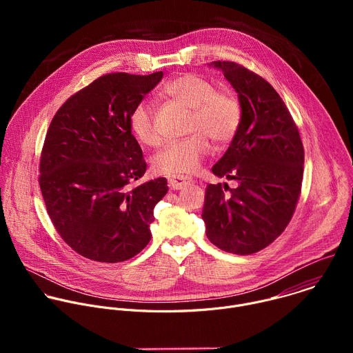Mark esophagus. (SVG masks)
Masks as SVG:
<instances>
[{
	"instance_id": "obj_1",
	"label": "esophagus",
	"mask_w": 353,
	"mask_h": 353,
	"mask_svg": "<svg viewBox=\"0 0 353 353\" xmlns=\"http://www.w3.org/2000/svg\"><path fill=\"white\" fill-rule=\"evenodd\" d=\"M191 183H192V179L188 176H170L169 177V185L173 190H180Z\"/></svg>"
}]
</instances>
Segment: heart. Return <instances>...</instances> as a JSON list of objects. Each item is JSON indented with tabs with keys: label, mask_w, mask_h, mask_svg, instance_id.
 Wrapping results in <instances>:
<instances>
[{
	"label": "heart",
	"mask_w": 353,
	"mask_h": 353,
	"mask_svg": "<svg viewBox=\"0 0 353 353\" xmlns=\"http://www.w3.org/2000/svg\"><path fill=\"white\" fill-rule=\"evenodd\" d=\"M165 94L191 109L188 124L190 137L166 145L152 159V169L158 174L180 176L199 169L211 154L208 138L216 143L229 142L237 132L243 110L239 97L228 89H215L205 78L181 74L163 88ZM130 130L134 138L145 146H158L161 137L150 108L139 103L130 116Z\"/></svg>",
	"instance_id": "obj_1"
}]
</instances>
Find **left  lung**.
I'll return each instance as SVG.
<instances>
[{
	"label": "left lung",
	"mask_w": 353,
	"mask_h": 353,
	"mask_svg": "<svg viewBox=\"0 0 353 353\" xmlns=\"http://www.w3.org/2000/svg\"><path fill=\"white\" fill-rule=\"evenodd\" d=\"M233 86L243 117L225 155L214 165L218 177L236 180L225 195L208 184L203 208L205 233L226 253L247 256L270 245L294 212L305 150L299 130L278 92L260 75L232 61H212ZM225 191L229 187L225 183Z\"/></svg>",
	"instance_id": "8db88e82"
}]
</instances>
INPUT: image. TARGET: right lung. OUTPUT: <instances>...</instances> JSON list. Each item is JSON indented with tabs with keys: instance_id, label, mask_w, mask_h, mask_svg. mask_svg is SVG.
<instances>
[{
	"instance_id": "add662e5",
	"label": "right lung",
	"mask_w": 353,
	"mask_h": 353,
	"mask_svg": "<svg viewBox=\"0 0 353 353\" xmlns=\"http://www.w3.org/2000/svg\"><path fill=\"white\" fill-rule=\"evenodd\" d=\"M163 72L108 74L72 94L50 123L40 190L63 240L85 259L121 263L150 240L154 208L168 192L159 177L130 190L146 172L130 116Z\"/></svg>"
}]
</instances>
